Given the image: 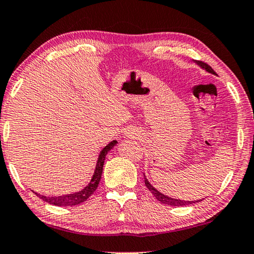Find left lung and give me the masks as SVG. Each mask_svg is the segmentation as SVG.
I'll use <instances>...</instances> for the list:
<instances>
[{"label":"left lung","mask_w":254,"mask_h":254,"mask_svg":"<svg viewBox=\"0 0 254 254\" xmlns=\"http://www.w3.org/2000/svg\"><path fill=\"white\" fill-rule=\"evenodd\" d=\"M196 64L202 67L203 69H205L206 71H209L210 73H213V75H216V72H214V70L210 67L209 64H206L205 62H202V61H196ZM144 183H145V186L147 187V190H150V192L154 195V197L157 198L158 201L161 202L163 204H168V205H171V206H183V205H189V204H193V203H196L198 201H202V200H198V201H184V200H177V198H173V197H169L167 196V195H163L162 193H160L159 190H157L154 189L153 186H152L149 181L145 178V175H144Z\"/></svg>","instance_id":"8db88e82"}]
</instances>
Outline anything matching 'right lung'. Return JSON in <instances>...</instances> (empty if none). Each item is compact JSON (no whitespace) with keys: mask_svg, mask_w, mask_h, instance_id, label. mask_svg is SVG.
<instances>
[{"mask_svg":"<svg viewBox=\"0 0 254 254\" xmlns=\"http://www.w3.org/2000/svg\"><path fill=\"white\" fill-rule=\"evenodd\" d=\"M117 144V140H112L111 143H109L107 146L103 147V150L101 151V153L99 155V159H97V163H96V168L94 171V175L89 182V184L85 187L84 190H79V192L73 193V194H68V195H62V196H51V197H46L44 195L37 194L38 197L42 198L43 201L48 202L50 204L53 205H58V206H69V205H77L83 203L87 200V198L91 196V195L95 192L97 186H99L101 176H102V171H103V165H104V160H105V155L108 154V152L110 151L112 147H114Z\"/></svg>","mask_w":254,"mask_h":254,"instance_id":"obj_1","label":"right lung"}]
</instances>
